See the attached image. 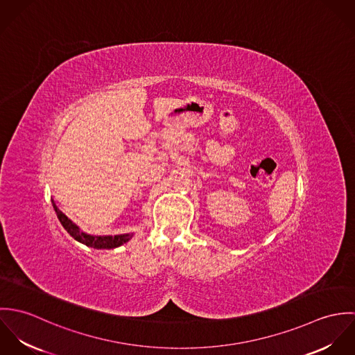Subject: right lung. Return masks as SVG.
Listing matches in <instances>:
<instances>
[{"instance_id":"right-lung-1","label":"right lung","mask_w":355,"mask_h":355,"mask_svg":"<svg viewBox=\"0 0 355 355\" xmlns=\"http://www.w3.org/2000/svg\"><path fill=\"white\" fill-rule=\"evenodd\" d=\"M53 202V201H51ZM54 211L61 223V225L65 228V231L78 242L89 246V248H94V249H114L119 248L121 245H124L125 242H128L132 238V234H124V235H114V236H94V235H89L82 232L78 225H75L57 206L53 202Z\"/></svg>"}]
</instances>
